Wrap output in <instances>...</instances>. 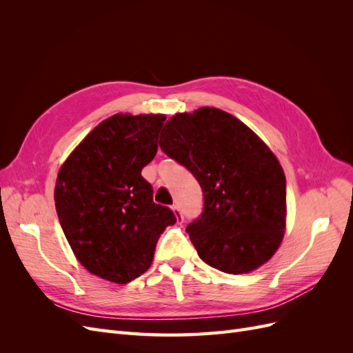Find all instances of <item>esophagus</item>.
I'll use <instances>...</instances> for the list:
<instances>
[{"instance_id":"34e87169","label":"esophagus","mask_w":353,"mask_h":353,"mask_svg":"<svg viewBox=\"0 0 353 353\" xmlns=\"http://www.w3.org/2000/svg\"><path fill=\"white\" fill-rule=\"evenodd\" d=\"M172 212H174V215L176 218V222L178 223H183V213H181V210H179V208L176 205L172 206Z\"/></svg>"}]
</instances>
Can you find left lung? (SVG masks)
I'll return each mask as SVG.
<instances>
[{"mask_svg":"<svg viewBox=\"0 0 353 353\" xmlns=\"http://www.w3.org/2000/svg\"><path fill=\"white\" fill-rule=\"evenodd\" d=\"M203 190L201 216L187 232L201 261L227 274L268 262L285 231V176L279 159L248 125L215 108L176 113L159 141Z\"/></svg>","mask_w":353,"mask_h":353,"instance_id":"8db88e82","label":"left lung"}]
</instances>
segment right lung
Returning <instances> with one entry per match:
<instances>
[{
	"mask_svg": "<svg viewBox=\"0 0 353 353\" xmlns=\"http://www.w3.org/2000/svg\"><path fill=\"white\" fill-rule=\"evenodd\" d=\"M165 114L116 113L61 165L54 201L63 232L85 270L116 284L144 274L156 243L176 218L153 201L141 170L157 153Z\"/></svg>",
	"mask_w": 353,
	"mask_h": 353,
	"instance_id": "add662e5",
	"label": "right lung"
}]
</instances>
